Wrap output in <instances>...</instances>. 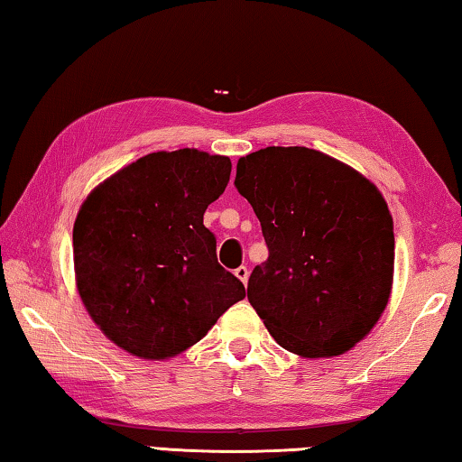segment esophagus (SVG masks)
Masks as SVG:
<instances>
[{
	"label": "esophagus",
	"mask_w": 462,
	"mask_h": 462,
	"mask_svg": "<svg viewBox=\"0 0 462 462\" xmlns=\"http://www.w3.org/2000/svg\"><path fill=\"white\" fill-rule=\"evenodd\" d=\"M236 276L245 285L247 276H250V271H247V266H239V268H236Z\"/></svg>",
	"instance_id": "obj_1"
}]
</instances>
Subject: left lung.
<instances>
[{
  "label": "left lung",
  "mask_w": 462,
  "mask_h": 462,
  "mask_svg": "<svg viewBox=\"0 0 462 462\" xmlns=\"http://www.w3.org/2000/svg\"><path fill=\"white\" fill-rule=\"evenodd\" d=\"M236 188L268 245V260L247 281V300L273 338L310 359L353 349L380 320L393 289V217L380 189L305 146L241 157Z\"/></svg>",
  "instance_id": "left-lung-1"
}]
</instances>
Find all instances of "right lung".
Returning a JSON list of instances; mask_svg holds the SVG:
<instances>
[{"instance_id": "add662e5", "label": "right lung", "mask_w": 462, "mask_h": 462, "mask_svg": "<svg viewBox=\"0 0 462 462\" xmlns=\"http://www.w3.org/2000/svg\"><path fill=\"white\" fill-rule=\"evenodd\" d=\"M231 161L196 148L151 152L90 191L74 223L84 308L124 351L167 359L196 345L245 297L204 226Z\"/></svg>"}]
</instances>
